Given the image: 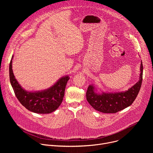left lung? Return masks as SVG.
<instances>
[{"mask_svg":"<svg viewBox=\"0 0 153 153\" xmlns=\"http://www.w3.org/2000/svg\"><path fill=\"white\" fill-rule=\"evenodd\" d=\"M143 65L141 62L139 81L125 91L97 93L95 86L89 85L86 93V100L94 110L103 113H116L131 105L137 96L142 85Z\"/></svg>","mask_w":153,"mask_h":153,"instance_id":"1","label":"left lung"}]
</instances>
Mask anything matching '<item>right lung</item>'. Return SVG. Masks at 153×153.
<instances>
[{"instance_id": "right-lung-1", "label": "right lung", "mask_w": 153, "mask_h": 153, "mask_svg": "<svg viewBox=\"0 0 153 153\" xmlns=\"http://www.w3.org/2000/svg\"><path fill=\"white\" fill-rule=\"evenodd\" d=\"M13 58V56L10 63V80L15 95L20 103L29 111L38 114H48L56 110L63 100L69 76L60 78L47 90L28 91L22 88L14 77L12 69Z\"/></svg>"}]
</instances>
